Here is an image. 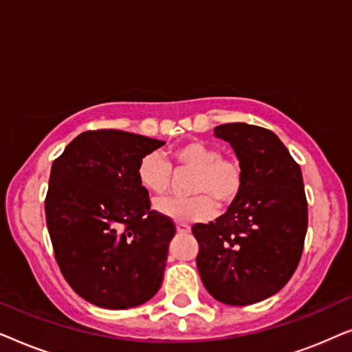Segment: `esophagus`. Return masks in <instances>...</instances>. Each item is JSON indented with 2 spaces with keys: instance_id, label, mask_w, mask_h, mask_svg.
<instances>
[{
  "instance_id": "1",
  "label": "esophagus",
  "mask_w": 352,
  "mask_h": 352,
  "mask_svg": "<svg viewBox=\"0 0 352 352\" xmlns=\"http://www.w3.org/2000/svg\"><path fill=\"white\" fill-rule=\"evenodd\" d=\"M176 230L179 234H189L190 232V226H187V224H182V223H177L176 224Z\"/></svg>"
}]
</instances>
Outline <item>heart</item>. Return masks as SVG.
<instances>
[{
	"instance_id": "obj_1",
	"label": "heart",
	"mask_w": 352,
	"mask_h": 352,
	"mask_svg": "<svg viewBox=\"0 0 352 352\" xmlns=\"http://www.w3.org/2000/svg\"><path fill=\"white\" fill-rule=\"evenodd\" d=\"M176 168L194 171L190 176V197H165L153 204L158 214L181 223H195L211 218L216 204L228 206L237 200L243 186V168L237 158L223 157L216 146L204 141H189L171 151ZM136 176L144 190L162 195L171 184V166L162 153H146L138 163Z\"/></svg>"
}]
</instances>
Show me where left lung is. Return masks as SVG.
Masks as SVG:
<instances>
[{
	"mask_svg": "<svg viewBox=\"0 0 352 352\" xmlns=\"http://www.w3.org/2000/svg\"><path fill=\"white\" fill-rule=\"evenodd\" d=\"M243 168L242 192L228 211L192 228L197 267L211 296L224 305H254L276 295L300 263L307 230L301 168L272 131L247 123L214 128Z\"/></svg>",
	"mask_w": 352,
	"mask_h": 352,
	"instance_id": "8db88e82",
	"label": "left lung"
}]
</instances>
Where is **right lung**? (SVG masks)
<instances>
[{"mask_svg":"<svg viewBox=\"0 0 352 352\" xmlns=\"http://www.w3.org/2000/svg\"><path fill=\"white\" fill-rule=\"evenodd\" d=\"M165 146L141 134L98 129L76 136L52 163L45 210L62 276L91 305L128 309L160 288L176 228L151 210L136 176Z\"/></svg>","mask_w":352,"mask_h":352,"instance_id":"add662e5","label":"right lung"}]
</instances>
